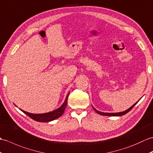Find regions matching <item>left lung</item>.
I'll list each match as a JSON object with an SVG mask.
<instances>
[{"instance_id": "8db88e82", "label": "left lung", "mask_w": 153, "mask_h": 153, "mask_svg": "<svg viewBox=\"0 0 153 153\" xmlns=\"http://www.w3.org/2000/svg\"><path fill=\"white\" fill-rule=\"evenodd\" d=\"M137 102H138V101H137ZM137 102H136V103H135V104H134V105H132V106H131L130 108H129L128 109H127L126 111H123V112H120V113H102V112H100V111H99L96 110V108H94V107H93V108H94V109L95 110V111H96L97 113H98V114H101V115H104V116H113V117H117V116H122V115H124V114H126L127 113H128L129 111H131V110L132 109V108H133V107L135 106V105L137 103Z\"/></svg>"}]
</instances>
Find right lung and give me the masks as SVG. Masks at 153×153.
Returning a JSON list of instances; mask_svg holds the SVG:
<instances>
[{
  "label": "right lung",
  "mask_w": 153,
  "mask_h": 153,
  "mask_svg": "<svg viewBox=\"0 0 153 153\" xmlns=\"http://www.w3.org/2000/svg\"><path fill=\"white\" fill-rule=\"evenodd\" d=\"M69 94H68V95L66 97V99L62 106H61L59 108H57V109L52 112H50V113H43V114H33V113H27V112L24 111L22 109L21 111H23V113L26 114L30 118H31L32 119L35 120L37 122H40V123H47V122L52 121L53 120L56 119V118L60 117L61 116H62V114H63L65 108L67 107V100H68V97H69Z\"/></svg>",
  "instance_id": "obj_1"
}]
</instances>
